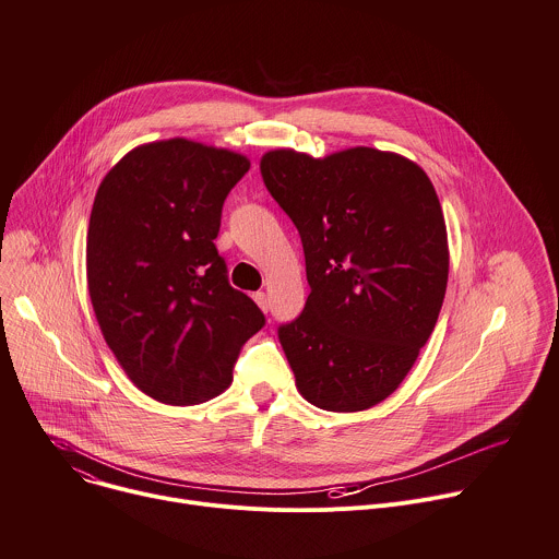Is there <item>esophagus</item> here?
Returning <instances> with one entry per match:
<instances>
[{"label": "esophagus", "instance_id": "1", "mask_svg": "<svg viewBox=\"0 0 559 559\" xmlns=\"http://www.w3.org/2000/svg\"><path fill=\"white\" fill-rule=\"evenodd\" d=\"M254 300H257V305H259L263 311H267L270 300H267V294H265V292H257V294H254Z\"/></svg>", "mask_w": 559, "mask_h": 559}]
</instances>
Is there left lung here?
<instances>
[{"label":"left lung","mask_w":559,"mask_h":559,"mask_svg":"<svg viewBox=\"0 0 559 559\" xmlns=\"http://www.w3.org/2000/svg\"><path fill=\"white\" fill-rule=\"evenodd\" d=\"M261 177L294 221L311 287L278 330L296 389L318 409L380 405L412 371L447 292V223L412 158L356 145L311 156L276 147Z\"/></svg>","instance_id":"obj_1"}]
</instances>
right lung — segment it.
<instances>
[{
    "label": "right lung",
    "mask_w": 559,
    "mask_h": 559,
    "mask_svg": "<svg viewBox=\"0 0 559 559\" xmlns=\"http://www.w3.org/2000/svg\"><path fill=\"white\" fill-rule=\"evenodd\" d=\"M250 158L175 136L132 147L95 194L86 276L99 330L126 376L156 403L223 393L265 318L229 287L214 238Z\"/></svg>",
    "instance_id": "obj_1"
}]
</instances>
